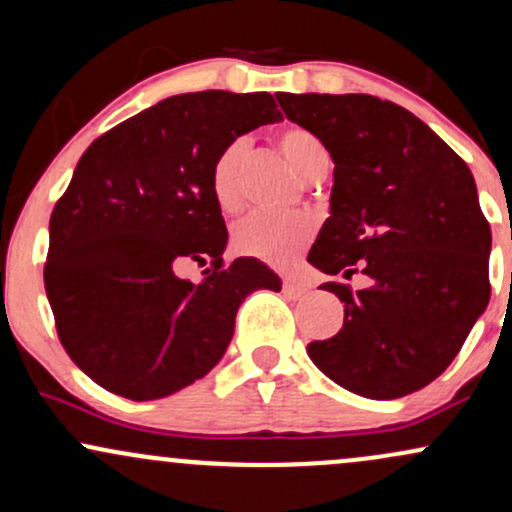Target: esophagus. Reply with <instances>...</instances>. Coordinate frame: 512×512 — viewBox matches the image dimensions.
I'll return each mask as SVG.
<instances>
[{
	"instance_id": "34e87169",
	"label": "esophagus",
	"mask_w": 512,
	"mask_h": 512,
	"mask_svg": "<svg viewBox=\"0 0 512 512\" xmlns=\"http://www.w3.org/2000/svg\"><path fill=\"white\" fill-rule=\"evenodd\" d=\"M305 291H308V284H301V281H293V279H284V293H286V296L301 298Z\"/></svg>"
}]
</instances>
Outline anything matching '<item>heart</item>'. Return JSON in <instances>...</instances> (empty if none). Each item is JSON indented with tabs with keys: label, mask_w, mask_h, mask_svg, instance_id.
Returning <instances> with one entry per match:
<instances>
[{
	"label": "heart",
	"mask_w": 512,
	"mask_h": 512,
	"mask_svg": "<svg viewBox=\"0 0 512 512\" xmlns=\"http://www.w3.org/2000/svg\"><path fill=\"white\" fill-rule=\"evenodd\" d=\"M281 156L289 166L303 175L305 180L313 170L327 161V151L313 132L303 127H284L276 137ZM245 144L233 142L216 156L211 166V197L216 207L226 214L240 209L243 195H240V168H243ZM315 236V221L310 216H264L252 214L233 228V245L243 255L272 264V267H289L298 260Z\"/></svg>",
	"instance_id": "heart-1"
}]
</instances>
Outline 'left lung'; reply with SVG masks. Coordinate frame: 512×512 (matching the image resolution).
<instances>
[{"label":"left lung","mask_w":512,"mask_h":512,"mask_svg":"<svg viewBox=\"0 0 512 512\" xmlns=\"http://www.w3.org/2000/svg\"><path fill=\"white\" fill-rule=\"evenodd\" d=\"M286 117L334 161L330 219L308 262L373 284L320 289L344 303V327L308 356L370 399L421 390L450 366L489 305L491 228L472 170L402 105L366 93H276Z\"/></svg>","instance_id":"obj_1"}]
</instances>
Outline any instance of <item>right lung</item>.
Instances as JSON below:
<instances>
[{"label": "right lung", "mask_w": 512, "mask_h": 512, "mask_svg": "<svg viewBox=\"0 0 512 512\" xmlns=\"http://www.w3.org/2000/svg\"><path fill=\"white\" fill-rule=\"evenodd\" d=\"M269 93L170 96L98 137L50 216L45 291L69 358L93 383L146 402L204 378L236 313L281 279L255 257L223 262L228 231L211 197L216 156L279 122ZM209 263L197 285L182 261Z\"/></svg>", "instance_id": "right-lung-1"}]
</instances>
